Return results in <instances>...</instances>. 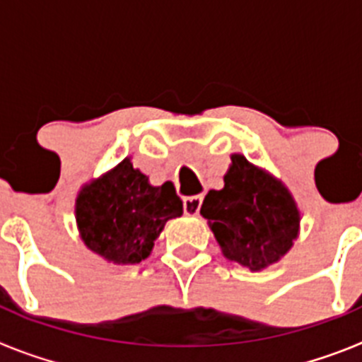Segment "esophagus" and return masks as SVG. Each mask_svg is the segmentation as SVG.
Segmentation results:
<instances>
[{"mask_svg":"<svg viewBox=\"0 0 362 362\" xmlns=\"http://www.w3.org/2000/svg\"><path fill=\"white\" fill-rule=\"evenodd\" d=\"M201 204H203V196H190L183 199V209L187 216H197L201 210Z\"/></svg>","mask_w":362,"mask_h":362,"instance_id":"esophagus-1","label":"esophagus"}]
</instances>
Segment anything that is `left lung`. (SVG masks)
<instances>
[{
	"instance_id": "left-lung-1",
	"label": "left lung",
	"mask_w": 362,
	"mask_h": 362,
	"mask_svg": "<svg viewBox=\"0 0 362 362\" xmlns=\"http://www.w3.org/2000/svg\"><path fill=\"white\" fill-rule=\"evenodd\" d=\"M201 216L230 261L250 270L276 263L292 248L299 232V210L290 192L233 153L223 190H210Z\"/></svg>"
}]
</instances>
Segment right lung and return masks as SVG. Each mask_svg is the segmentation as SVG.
<instances>
[{"mask_svg": "<svg viewBox=\"0 0 362 362\" xmlns=\"http://www.w3.org/2000/svg\"><path fill=\"white\" fill-rule=\"evenodd\" d=\"M183 214L172 183L148 185L129 159L86 185L76 201V219L85 245L116 264H137L152 252L165 223Z\"/></svg>", "mask_w": 362, "mask_h": 362, "instance_id": "right-lung-1", "label": "right lung"}]
</instances>
